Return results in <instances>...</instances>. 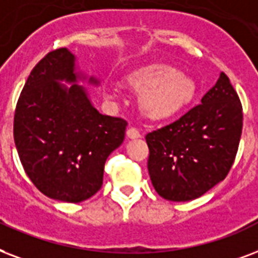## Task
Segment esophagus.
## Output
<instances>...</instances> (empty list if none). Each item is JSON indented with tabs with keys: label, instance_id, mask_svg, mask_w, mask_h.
Wrapping results in <instances>:
<instances>
[{
	"label": "esophagus",
	"instance_id": "1",
	"mask_svg": "<svg viewBox=\"0 0 258 258\" xmlns=\"http://www.w3.org/2000/svg\"><path fill=\"white\" fill-rule=\"evenodd\" d=\"M126 136L129 137V139L132 140H136V139H140L141 137V135H140V132L136 129V127H129L126 131Z\"/></svg>",
	"mask_w": 258,
	"mask_h": 258
}]
</instances>
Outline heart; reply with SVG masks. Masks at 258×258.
<instances>
[{
	"mask_svg": "<svg viewBox=\"0 0 258 258\" xmlns=\"http://www.w3.org/2000/svg\"><path fill=\"white\" fill-rule=\"evenodd\" d=\"M125 85L140 94V110L152 121L175 118L191 106L198 95L197 81L167 63H149L132 70L125 75ZM118 94L114 89L109 97Z\"/></svg>",
	"mask_w": 258,
	"mask_h": 258,
	"instance_id": "b5f03b06",
	"label": "heart"
}]
</instances>
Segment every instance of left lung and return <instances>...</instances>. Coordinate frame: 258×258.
Here are the masks:
<instances>
[{"label": "left lung", "instance_id": "8db88e82", "mask_svg": "<svg viewBox=\"0 0 258 258\" xmlns=\"http://www.w3.org/2000/svg\"><path fill=\"white\" fill-rule=\"evenodd\" d=\"M242 119L238 94L221 73L201 105L145 137L156 192L167 201H192L222 181L238 151Z\"/></svg>", "mask_w": 258, "mask_h": 258}]
</instances>
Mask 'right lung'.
Segmentation results:
<instances>
[{
  "mask_svg": "<svg viewBox=\"0 0 258 258\" xmlns=\"http://www.w3.org/2000/svg\"><path fill=\"white\" fill-rule=\"evenodd\" d=\"M67 48L48 52L31 71L15 111L13 136L28 177L40 192L56 201L78 203L97 194L111 152L122 144L127 122L103 115L77 85ZM61 80L75 83L71 88ZM90 85H98L90 78Z\"/></svg>",
  "mask_w": 258,
  "mask_h": 258,
  "instance_id": "right-lung-1",
  "label": "right lung"
}]
</instances>
